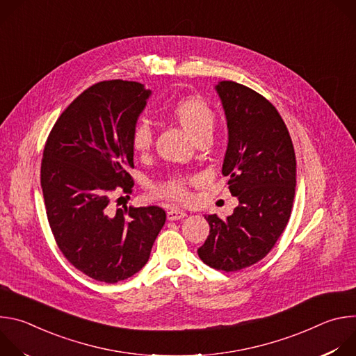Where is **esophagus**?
<instances>
[{"mask_svg":"<svg viewBox=\"0 0 356 356\" xmlns=\"http://www.w3.org/2000/svg\"><path fill=\"white\" fill-rule=\"evenodd\" d=\"M186 211L180 209H172L168 211V220L169 221H176V220H183L186 217Z\"/></svg>","mask_w":356,"mask_h":356,"instance_id":"esophagus-1","label":"esophagus"}]
</instances>
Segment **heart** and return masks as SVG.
I'll use <instances>...</instances> for the list:
<instances>
[{"label": "heart", "mask_w": 356, "mask_h": 356, "mask_svg": "<svg viewBox=\"0 0 356 356\" xmlns=\"http://www.w3.org/2000/svg\"><path fill=\"white\" fill-rule=\"evenodd\" d=\"M173 115L193 138L211 132L216 120L213 108L209 106L207 101L200 97H190L179 101L173 107ZM152 142H154V131H152L149 121L143 118L136 121L131 135L134 150L139 155H145L149 152ZM186 184L187 183L184 179L173 177L165 183H161L156 187V194L170 200H184L187 197Z\"/></svg>", "instance_id": "1"}]
</instances>
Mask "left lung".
Returning <instances> with one entry per match:
<instances>
[{
	"instance_id": "obj_1",
	"label": "left lung",
	"mask_w": 356,
	"mask_h": 356,
	"mask_svg": "<svg viewBox=\"0 0 356 356\" xmlns=\"http://www.w3.org/2000/svg\"><path fill=\"white\" fill-rule=\"evenodd\" d=\"M228 145L222 175L239 201L227 218L206 216L210 235L198 248L209 266L235 272L264 259L284 231L296 193V155L277 110L249 87L218 81Z\"/></svg>"
}]
</instances>
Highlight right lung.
I'll use <instances>...</instances> for the list:
<instances>
[{"label":"right lung","mask_w":356,"mask_h":356,"mask_svg":"<svg viewBox=\"0 0 356 356\" xmlns=\"http://www.w3.org/2000/svg\"><path fill=\"white\" fill-rule=\"evenodd\" d=\"M150 94L136 81L91 86L62 113L43 149L40 186L50 229L66 259L98 282L139 272L166 221L158 206L111 207L113 191H132L131 135Z\"/></svg>","instance_id":"obj_1"}]
</instances>
